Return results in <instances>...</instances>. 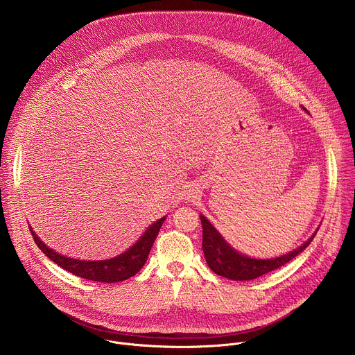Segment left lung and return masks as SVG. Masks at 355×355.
<instances>
[{
	"instance_id": "left-lung-1",
	"label": "left lung",
	"mask_w": 355,
	"mask_h": 355,
	"mask_svg": "<svg viewBox=\"0 0 355 355\" xmlns=\"http://www.w3.org/2000/svg\"><path fill=\"white\" fill-rule=\"evenodd\" d=\"M200 221L203 228L202 248L206 262L216 275L227 277L230 280H254L282 268L283 265L294 259L298 254H301L312 243L318 232L316 230L313 235H311L301 247L295 248L288 254L270 259H258L243 255L237 250L231 248V245L221 237L220 232L202 214Z\"/></svg>"
}]
</instances>
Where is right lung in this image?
Listing matches in <instances>:
<instances>
[{"instance_id":"obj_1","label":"right lung","mask_w":355,"mask_h":355,"mask_svg":"<svg viewBox=\"0 0 355 355\" xmlns=\"http://www.w3.org/2000/svg\"><path fill=\"white\" fill-rule=\"evenodd\" d=\"M164 220H166V216H163L162 218L155 221L152 225H149L142 237L128 251L105 261H79V259L62 257L54 252L53 250H50L49 247H46V244L40 241V239L33 232L32 227L29 228L33 235L35 243L43 251V254L47 258H50L53 262H55L58 266H61L62 269L86 280L101 282V283H116V282H123L135 276L144 268Z\"/></svg>"}]
</instances>
